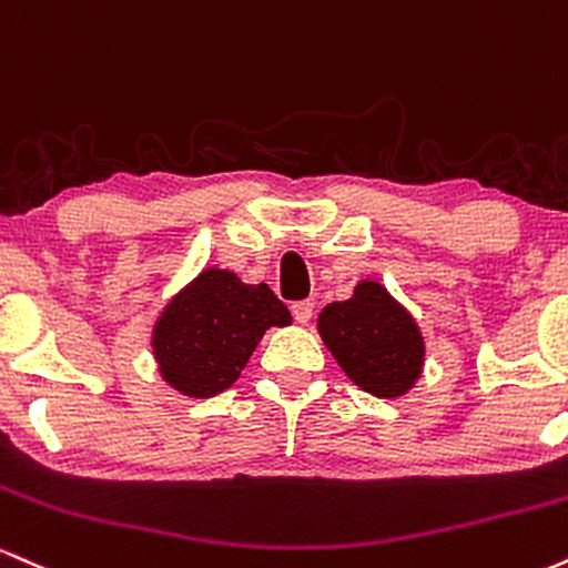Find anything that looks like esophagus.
<instances>
[{"mask_svg": "<svg viewBox=\"0 0 568 568\" xmlns=\"http://www.w3.org/2000/svg\"><path fill=\"white\" fill-rule=\"evenodd\" d=\"M292 316H295L297 324H308L311 316H313L311 300H297V303H292Z\"/></svg>", "mask_w": 568, "mask_h": 568, "instance_id": "1", "label": "esophagus"}]
</instances>
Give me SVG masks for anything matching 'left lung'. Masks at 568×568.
Wrapping results in <instances>:
<instances>
[{
	"label": "left lung",
	"instance_id": "left-lung-1",
	"mask_svg": "<svg viewBox=\"0 0 568 568\" xmlns=\"http://www.w3.org/2000/svg\"><path fill=\"white\" fill-rule=\"evenodd\" d=\"M318 332L345 375L372 396H404L423 372L425 345L415 318L377 282H362L353 297L326 305Z\"/></svg>",
	"mask_w": 568,
	"mask_h": 568
}]
</instances>
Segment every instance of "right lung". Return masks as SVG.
I'll return each mask as SVG.
<instances>
[{"instance_id": "add662e5", "label": "right lung", "mask_w": 568, "mask_h": 568, "mask_svg": "<svg viewBox=\"0 0 568 568\" xmlns=\"http://www.w3.org/2000/svg\"><path fill=\"white\" fill-rule=\"evenodd\" d=\"M292 324L268 284L206 268L170 300L153 326V356L172 388L210 398L231 388L268 326Z\"/></svg>"}]
</instances>
